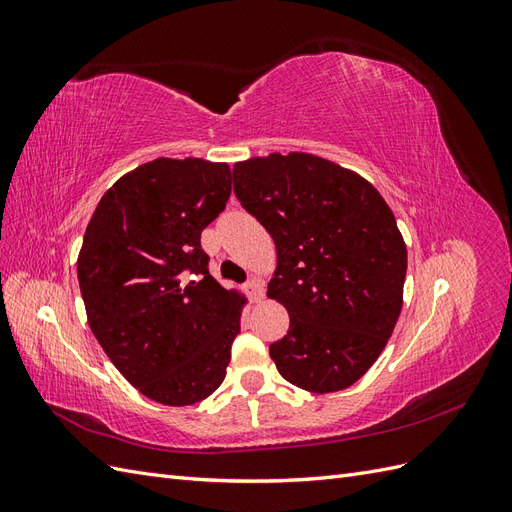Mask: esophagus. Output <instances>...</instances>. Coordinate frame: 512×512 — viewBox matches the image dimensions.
<instances>
[{
	"mask_svg": "<svg viewBox=\"0 0 512 512\" xmlns=\"http://www.w3.org/2000/svg\"><path fill=\"white\" fill-rule=\"evenodd\" d=\"M245 292H247V297H250L252 303H258L262 299V292H265V290H262V282L258 280V277H252V280L245 284Z\"/></svg>",
	"mask_w": 512,
	"mask_h": 512,
	"instance_id": "34e87169",
	"label": "esophagus"
}]
</instances>
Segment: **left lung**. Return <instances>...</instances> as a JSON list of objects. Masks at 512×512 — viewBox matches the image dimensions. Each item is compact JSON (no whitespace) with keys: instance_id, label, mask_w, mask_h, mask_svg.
I'll return each instance as SVG.
<instances>
[{"instance_id":"obj_1","label":"left lung","mask_w":512,"mask_h":512,"mask_svg":"<svg viewBox=\"0 0 512 512\" xmlns=\"http://www.w3.org/2000/svg\"><path fill=\"white\" fill-rule=\"evenodd\" d=\"M232 181L275 241L267 297L290 316L269 346L277 371L309 393L348 389L376 363L404 305L408 252L391 207L354 170L301 151L237 162Z\"/></svg>"}]
</instances>
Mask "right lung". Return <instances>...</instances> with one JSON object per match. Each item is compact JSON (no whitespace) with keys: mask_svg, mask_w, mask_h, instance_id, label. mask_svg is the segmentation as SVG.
I'll return each instance as SVG.
<instances>
[{"mask_svg":"<svg viewBox=\"0 0 512 512\" xmlns=\"http://www.w3.org/2000/svg\"><path fill=\"white\" fill-rule=\"evenodd\" d=\"M230 166L158 158L108 188L76 260L87 322L145 397L192 406L224 382L245 297L209 275L203 232L224 211Z\"/></svg>","mask_w":512,"mask_h":512,"instance_id":"obj_1","label":"right lung"}]
</instances>
